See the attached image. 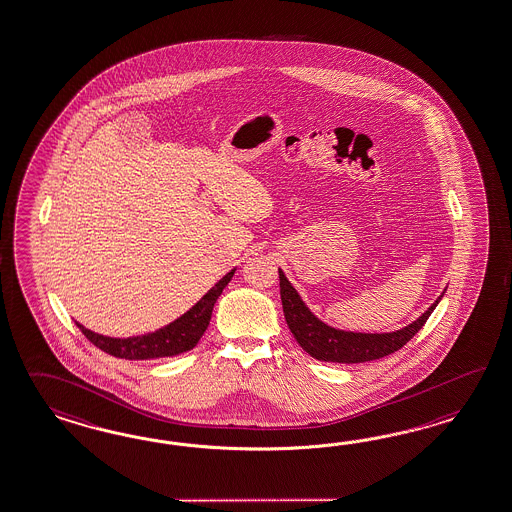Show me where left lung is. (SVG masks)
<instances>
[{"instance_id": "left-lung-1", "label": "left lung", "mask_w": 512, "mask_h": 512, "mask_svg": "<svg viewBox=\"0 0 512 512\" xmlns=\"http://www.w3.org/2000/svg\"><path fill=\"white\" fill-rule=\"evenodd\" d=\"M278 278H280V299H282L284 317L297 343L317 360L338 362V364H360V362L377 360L399 351L425 325V321L429 319V315L433 314L434 308L446 293L444 289V293L407 327L399 328L395 332L371 334V332H351V330L330 327L317 315L312 314V310L306 306V302L302 301L297 289L291 286L282 269H278Z\"/></svg>"}]
</instances>
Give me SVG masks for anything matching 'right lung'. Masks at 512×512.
Segmentation results:
<instances>
[{"instance_id":"obj_1","label":"right lung","mask_w":512,"mask_h":512,"mask_svg":"<svg viewBox=\"0 0 512 512\" xmlns=\"http://www.w3.org/2000/svg\"><path fill=\"white\" fill-rule=\"evenodd\" d=\"M236 269H232L213 286V288L200 299V301L189 308L184 315L174 319L167 327L159 328L156 332H148L143 336H132V338H109L96 334L89 328L76 323L85 338L94 343L104 353L126 358V360H150V358H165V356H176V354L191 351L206 328L210 325L211 312L217 299L221 297L223 289L228 286Z\"/></svg>"}]
</instances>
